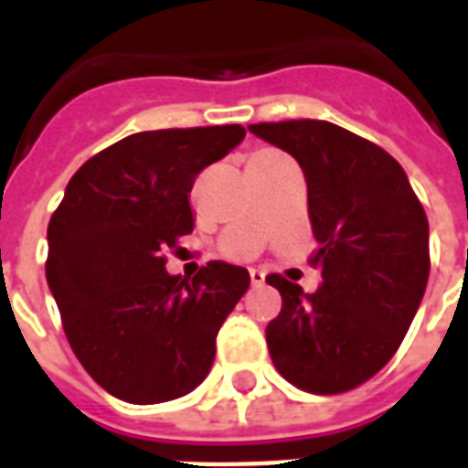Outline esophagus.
<instances>
[{
    "mask_svg": "<svg viewBox=\"0 0 468 468\" xmlns=\"http://www.w3.org/2000/svg\"><path fill=\"white\" fill-rule=\"evenodd\" d=\"M250 281H253V285H263L265 283V271L250 268Z\"/></svg>",
    "mask_w": 468,
    "mask_h": 468,
    "instance_id": "34e87169",
    "label": "esophagus"
}]
</instances>
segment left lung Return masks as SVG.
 Returning <instances> with one entry per match:
<instances>
[{
    "mask_svg": "<svg viewBox=\"0 0 468 468\" xmlns=\"http://www.w3.org/2000/svg\"><path fill=\"white\" fill-rule=\"evenodd\" d=\"M293 154L308 183V218L324 283L303 293L265 281L283 308L265 328L275 368L308 393L351 391L399 351L429 281V220L403 167L378 144L324 120L248 127Z\"/></svg>",
    "mask_w": 468,
    "mask_h": 468,
    "instance_id": "left-lung-1",
    "label": "left lung"
}]
</instances>
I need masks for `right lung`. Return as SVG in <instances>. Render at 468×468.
I'll return each mask as SVG.
<instances>
[{
  "mask_svg": "<svg viewBox=\"0 0 468 468\" xmlns=\"http://www.w3.org/2000/svg\"><path fill=\"white\" fill-rule=\"evenodd\" d=\"M243 137L240 124L130 134L67 183L47 228V283L72 351L115 399L173 401L210 373L250 275L213 261L187 281L165 271V253L193 233L195 177Z\"/></svg>",
  "mask_w": 468,
  "mask_h": 468,
  "instance_id": "right-lung-1",
  "label": "right lung"
}]
</instances>
